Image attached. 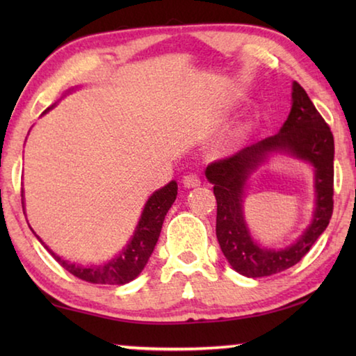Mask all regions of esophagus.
Instances as JSON below:
<instances>
[{"instance_id":"1","label":"esophagus","mask_w":356,"mask_h":356,"mask_svg":"<svg viewBox=\"0 0 356 356\" xmlns=\"http://www.w3.org/2000/svg\"><path fill=\"white\" fill-rule=\"evenodd\" d=\"M182 182H184L185 188H195V186L201 184V180L196 176V174H186V176H184Z\"/></svg>"}]
</instances>
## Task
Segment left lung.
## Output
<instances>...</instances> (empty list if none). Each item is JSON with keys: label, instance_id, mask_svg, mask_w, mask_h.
<instances>
[{"label": "left lung", "instance_id": "obj_1", "mask_svg": "<svg viewBox=\"0 0 356 356\" xmlns=\"http://www.w3.org/2000/svg\"><path fill=\"white\" fill-rule=\"evenodd\" d=\"M286 153L315 168L316 207L312 225L293 244L275 250L252 240L243 213L245 182L268 154ZM334 140L303 88L292 83V108L278 134L210 163L206 177L216 197V238L237 273L264 278L293 267L327 229L333 213Z\"/></svg>", "mask_w": 356, "mask_h": 356}]
</instances>
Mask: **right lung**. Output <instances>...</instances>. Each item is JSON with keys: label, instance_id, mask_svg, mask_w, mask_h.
Returning <instances> with one entry per match:
<instances>
[{"label": "right lung", "instance_id": "obj_1", "mask_svg": "<svg viewBox=\"0 0 356 356\" xmlns=\"http://www.w3.org/2000/svg\"><path fill=\"white\" fill-rule=\"evenodd\" d=\"M72 91H74V89H69L65 94H69ZM48 110H50V108H48ZM176 180H171V182L165 185L163 188L154 191L152 196L149 197L146 206L143 209L141 218L138 221L134 237H131L127 246H125L116 257H113L111 261H108L105 264L81 265L76 262L65 261V259L59 257L48 248V246L39 238V236H35V232L34 236L45 246L47 251L56 259V262L59 265H63L69 273L76 276V278L86 282H92V284H127V282L134 281L136 276L143 272V268L146 267L149 257L152 254L156 242H159L165 216L168 213V210L171 209L172 202L176 201Z\"/></svg>", "mask_w": 356, "mask_h": 356}]
</instances>
